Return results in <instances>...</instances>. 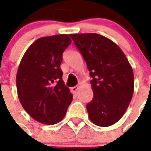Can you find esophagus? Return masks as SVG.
Listing matches in <instances>:
<instances>
[{
    "label": "esophagus",
    "instance_id": "1",
    "mask_svg": "<svg viewBox=\"0 0 151 151\" xmlns=\"http://www.w3.org/2000/svg\"><path fill=\"white\" fill-rule=\"evenodd\" d=\"M78 88H79V86H78V85H76V86H74V87H73L71 88L72 91H73V93H76V92L77 91H78Z\"/></svg>",
    "mask_w": 151,
    "mask_h": 151
}]
</instances>
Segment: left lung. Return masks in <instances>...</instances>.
Wrapping results in <instances>:
<instances>
[{
    "label": "left lung",
    "mask_w": 151,
    "mask_h": 151,
    "mask_svg": "<svg viewBox=\"0 0 151 151\" xmlns=\"http://www.w3.org/2000/svg\"><path fill=\"white\" fill-rule=\"evenodd\" d=\"M90 72L93 99L86 105L94 125L107 127L124 115L134 93V73L120 47L96 33L70 34Z\"/></svg>",
    "instance_id": "left-lung-1"
}]
</instances>
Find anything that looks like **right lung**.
Listing matches in <instances>:
<instances>
[{
	"label": "right lung",
	"instance_id": "obj_1",
	"mask_svg": "<svg viewBox=\"0 0 151 151\" xmlns=\"http://www.w3.org/2000/svg\"><path fill=\"white\" fill-rule=\"evenodd\" d=\"M71 42L66 34L40 38L21 60L17 73V94L24 110L38 122H60L73 101L60 68L63 53Z\"/></svg>",
	"mask_w": 151,
	"mask_h": 151
}]
</instances>
